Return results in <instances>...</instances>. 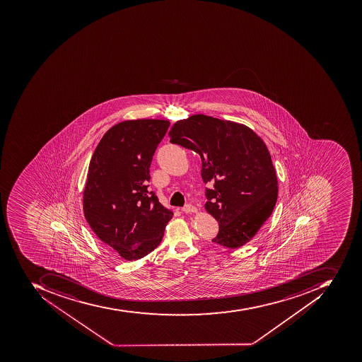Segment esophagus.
Instances as JSON below:
<instances>
[{"label": "esophagus", "instance_id": "34e87169", "mask_svg": "<svg viewBox=\"0 0 362 362\" xmlns=\"http://www.w3.org/2000/svg\"><path fill=\"white\" fill-rule=\"evenodd\" d=\"M182 211L186 214L196 213L197 208H196L195 206L187 204V205H185L184 207H182Z\"/></svg>", "mask_w": 362, "mask_h": 362}]
</instances>
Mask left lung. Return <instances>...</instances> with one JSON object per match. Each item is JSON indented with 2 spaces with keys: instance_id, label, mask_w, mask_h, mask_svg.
Listing matches in <instances>:
<instances>
[{
  "instance_id": "left-lung-1",
  "label": "left lung",
  "mask_w": 362,
  "mask_h": 362,
  "mask_svg": "<svg viewBox=\"0 0 362 362\" xmlns=\"http://www.w3.org/2000/svg\"><path fill=\"white\" fill-rule=\"evenodd\" d=\"M170 143L192 149L202 158L206 211L218 221L216 244L244 246L269 218L278 197L272 156L252 129L207 115L178 121Z\"/></svg>"
}]
</instances>
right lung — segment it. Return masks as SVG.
Here are the masks:
<instances>
[{
	"instance_id": "right-lung-1",
	"label": "right lung",
	"mask_w": 362,
	"mask_h": 362,
	"mask_svg": "<svg viewBox=\"0 0 362 362\" xmlns=\"http://www.w3.org/2000/svg\"><path fill=\"white\" fill-rule=\"evenodd\" d=\"M170 124L163 119L116 124L90 158L83 197L85 218L106 248L129 262L160 244L173 217L147 189L151 159Z\"/></svg>"
}]
</instances>
